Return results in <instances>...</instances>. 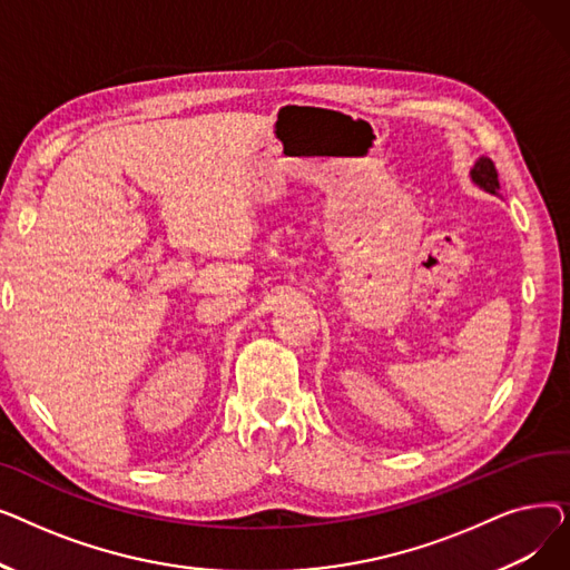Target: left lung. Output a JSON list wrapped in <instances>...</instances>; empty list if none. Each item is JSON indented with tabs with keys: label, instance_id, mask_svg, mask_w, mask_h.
Returning <instances> with one entry per match:
<instances>
[{
	"label": "left lung",
	"instance_id": "8db88e82",
	"mask_svg": "<svg viewBox=\"0 0 570 570\" xmlns=\"http://www.w3.org/2000/svg\"><path fill=\"white\" fill-rule=\"evenodd\" d=\"M469 177H471V183H473L478 189H483V191H488V194H492V196H499L497 168H494V164H492L488 157L475 159L473 168L469 170Z\"/></svg>",
	"mask_w": 570,
	"mask_h": 570
}]
</instances>
